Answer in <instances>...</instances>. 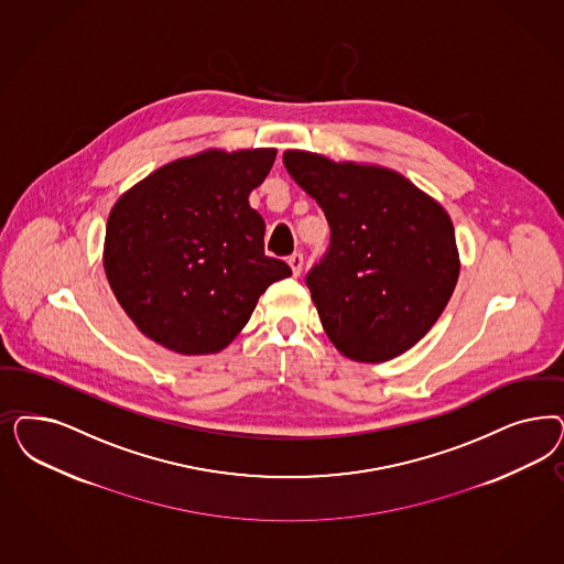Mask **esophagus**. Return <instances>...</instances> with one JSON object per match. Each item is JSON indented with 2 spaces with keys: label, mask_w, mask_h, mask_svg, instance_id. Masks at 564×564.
I'll list each match as a JSON object with an SVG mask.
<instances>
[{
  "label": "esophagus",
  "mask_w": 564,
  "mask_h": 564,
  "mask_svg": "<svg viewBox=\"0 0 564 564\" xmlns=\"http://www.w3.org/2000/svg\"><path fill=\"white\" fill-rule=\"evenodd\" d=\"M289 265H291V270L294 275H301V272H303V265H305V261H303V254H291V257H289Z\"/></svg>",
  "instance_id": "1"
}]
</instances>
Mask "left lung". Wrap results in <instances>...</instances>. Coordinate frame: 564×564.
Segmentation results:
<instances>
[{
    "instance_id": "8db88e82",
    "label": "left lung",
    "mask_w": 564,
    "mask_h": 564,
    "mask_svg": "<svg viewBox=\"0 0 564 564\" xmlns=\"http://www.w3.org/2000/svg\"><path fill=\"white\" fill-rule=\"evenodd\" d=\"M284 165L326 214L329 251L307 275L327 338L345 357L382 364L417 345L460 272L446 209L399 172L289 149Z\"/></svg>"
}]
</instances>
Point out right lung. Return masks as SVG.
Returning <instances> with one entry per match:
<instances>
[{"instance_id":"right-lung-1","label":"right lung","mask_w":564,"mask_h":564,"mask_svg":"<svg viewBox=\"0 0 564 564\" xmlns=\"http://www.w3.org/2000/svg\"><path fill=\"white\" fill-rule=\"evenodd\" d=\"M275 149H205L158 167L116 200L104 270L147 338L178 355H214L247 326L265 289L291 268L263 253L249 195Z\"/></svg>"}]
</instances>
